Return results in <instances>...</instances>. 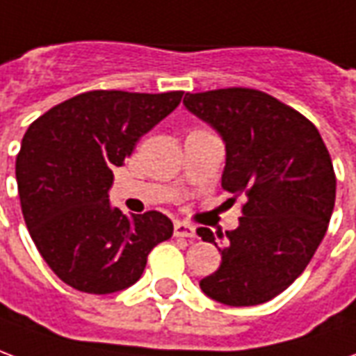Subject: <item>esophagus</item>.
<instances>
[{
	"mask_svg": "<svg viewBox=\"0 0 356 356\" xmlns=\"http://www.w3.org/2000/svg\"><path fill=\"white\" fill-rule=\"evenodd\" d=\"M174 236L176 238H195V226L184 220H176L174 222Z\"/></svg>",
	"mask_w": 356,
	"mask_h": 356,
	"instance_id": "34e87169",
	"label": "esophagus"
}]
</instances>
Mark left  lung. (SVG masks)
<instances>
[{"label":"left lung","instance_id":"obj_1","mask_svg":"<svg viewBox=\"0 0 356 356\" xmlns=\"http://www.w3.org/2000/svg\"><path fill=\"white\" fill-rule=\"evenodd\" d=\"M184 105L222 136V188L245 197L238 228L216 232L226 239L222 263L199 286L230 307L266 303L303 274L326 236L335 205L332 157L309 118L253 88L186 93ZM197 234L216 245L209 228Z\"/></svg>","mask_w":356,"mask_h":356}]
</instances>
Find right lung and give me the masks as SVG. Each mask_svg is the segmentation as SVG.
<instances>
[{"label":"right lung","mask_w":356,"mask_h":356,"mask_svg":"<svg viewBox=\"0 0 356 356\" xmlns=\"http://www.w3.org/2000/svg\"><path fill=\"white\" fill-rule=\"evenodd\" d=\"M182 95L93 90L29 126L15 166L22 216L67 286L95 295L126 289L143 274L151 249L172 236L170 218L159 211L126 216L111 207L109 188L113 168Z\"/></svg>","instance_id":"add662e5"}]
</instances>
